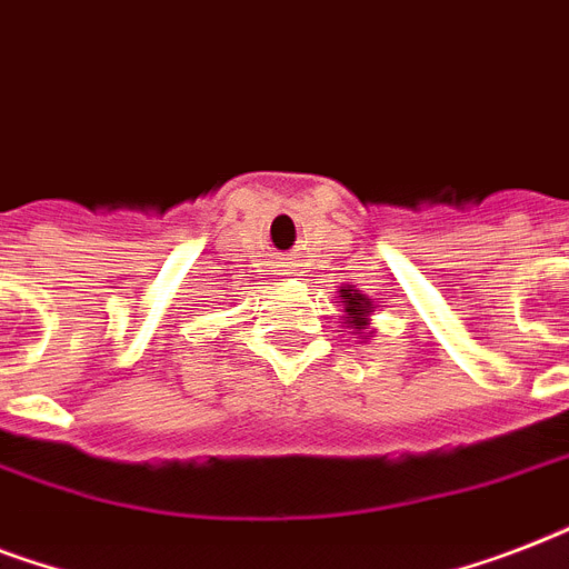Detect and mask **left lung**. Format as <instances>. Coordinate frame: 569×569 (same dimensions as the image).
<instances>
[{
	"mask_svg": "<svg viewBox=\"0 0 569 569\" xmlns=\"http://www.w3.org/2000/svg\"><path fill=\"white\" fill-rule=\"evenodd\" d=\"M339 298H342V307H346V325H351V328L363 330L366 325H369V312H372V301L369 298H363V295L357 292V289H339Z\"/></svg>",
	"mask_w": 569,
	"mask_h": 569,
	"instance_id": "8db88e82",
	"label": "left lung"
}]
</instances>
